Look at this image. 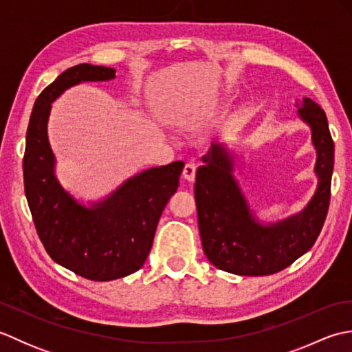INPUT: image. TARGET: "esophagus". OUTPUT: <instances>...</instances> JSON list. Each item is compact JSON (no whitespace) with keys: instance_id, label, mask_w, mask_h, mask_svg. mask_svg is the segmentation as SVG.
<instances>
[{"instance_id":"esophagus-1","label":"esophagus","mask_w":352,"mask_h":352,"mask_svg":"<svg viewBox=\"0 0 352 352\" xmlns=\"http://www.w3.org/2000/svg\"><path fill=\"white\" fill-rule=\"evenodd\" d=\"M195 175H197V164L195 163H188L183 169V177L184 180L188 182H195Z\"/></svg>"}]
</instances>
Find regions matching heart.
Masks as SVG:
<instances>
[{
    "instance_id": "heart-1",
    "label": "heart",
    "mask_w": 352,
    "mask_h": 352,
    "mask_svg": "<svg viewBox=\"0 0 352 352\" xmlns=\"http://www.w3.org/2000/svg\"><path fill=\"white\" fill-rule=\"evenodd\" d=\"M175 116H177L178 121L183 122V124H189V122L193 121V119H195V115L190 113L189 110H180Z\"/></svg>"
}]
</instances>
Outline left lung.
Listing matches in <instances>:
<instances>
[{"mask_svg": "<svg viewBox=\"0 0 352 352\" xmlns=\"http://www.w3.org/2000/svg\"><path fill=\"white\" fill-rule=\"evenodd\" d=\"M310 126L316 151V190L301 212L274 222L252 210L234 175L236 155L213 142L197 170L195 201L206 257L216 267L236 275H271L307 252L322 230L330 204L334 144L325 111L310 98L295 104Z\"/></svg>", "mask_w": 352, "mask_h": 352, "instance_id": "8db88e82", "label": "left lung"}]
</instances>
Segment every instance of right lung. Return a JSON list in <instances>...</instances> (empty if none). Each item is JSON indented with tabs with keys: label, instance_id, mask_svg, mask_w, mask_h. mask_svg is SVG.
<instances>
[{
	"label": "right lung",
	"instance_id": "1",
	"mask_svg": "<svg viewBox=\"0 0 352 352\" xmlns=\"http://www.w3.org/2000/svg\"><path fill=\"white\" fill-rule=\"evenodd\" d=\"M115 74L113 68L81 63L45 87L30 116L22 164L25 197L45 250L57 265L94 281L122 278L144 266L184 168L182 160L149 168L126 178L107 197L87 203L58 182L48 139L51 104L72 86L110 81Z\"/></svg>",
	"mask_w": 352,
	"mask_h": 352
}]
</instances>
